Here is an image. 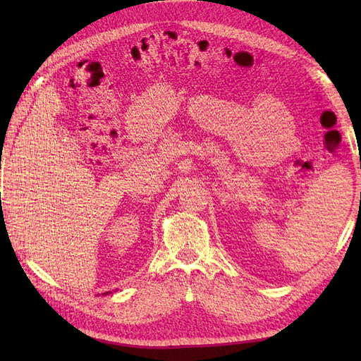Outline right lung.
I'll return each mask as SVG.
<instances>
[{
  "label": "right lung",
  "instance_id": "right-lung-1",
  "mask_svg": "<svg viewBox=\"0 0 361 361\" xmlns=\"http://www.w3.org/2000/svg\"><path fill=\"white\" fill-rule=\"evenodd\" d=\"M106 293H111V292H105V293H104V295H106Z\"/></svg>",
  "mask_w": 361,
  "mask_h": 361
}]
</instances>
